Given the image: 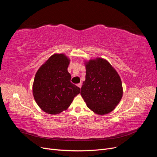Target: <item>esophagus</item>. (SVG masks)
<instances>
[{
	"label": "esophagus",
	"mask_w": 157,
	"mask_h": 157,
	"mask_svg": "<svg viewBox=\"0 0 157 157\" xmlns=\"http://www.w3.org/2000/svg\"><path fill=\"white\" fill-rule=\"evenodd\" d=\"M77 86H78V87H79L80 88H81V87H82V83H79V84H77Z\"/></svg>",
	"instance_id": "34e87169"
}]
</instances>
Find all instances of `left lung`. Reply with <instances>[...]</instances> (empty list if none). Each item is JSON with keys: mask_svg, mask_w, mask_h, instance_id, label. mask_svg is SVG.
I'll return each instance as SVG.
<instances>
[{"mask_svg": "<svg viewBox=\"0 0 157 157\" xmlns=\"http://www.w3.org/2000/svg\"><path fill=\"white\" fill-rule=\"evenodd\" d=\"M86 80L80 94L87 107L97 115L113 111L121 101L123 88L117 71L106 59L97 58L85 61Z\"/></svg>", "mask_w": 157, "mask_h": 157, "instance_id": "8db88e82", "label": "left lung"}]
</instances>
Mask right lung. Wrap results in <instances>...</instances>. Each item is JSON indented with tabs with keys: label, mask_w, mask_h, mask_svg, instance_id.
<instances>
[{
	"label": "right lung",
	"mask_w": 157,
	"mask_h": 157,
	"mask_svg": "<svg viewBox=\"0 0 157 157\" xmlns=\"http://www.w3.org/2000/svg\"><path fill=\"white\" fill-rule=\"evenodd\" d=\"M70 59L64 54H54L38 69L33 84L37 105L50 115L67 110L80 89L71 82L67 68Z\"/></svg>",
	"instance_id": "1"
}]
</instances>
